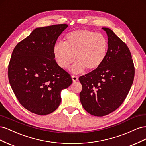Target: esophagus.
I'll return each mask as SVG.
<instances>
[{"mask_svg":"<svg viewBox=\"0 0 146 146\" xmlns=\"http://www.w3.org/2000/svg\"><path fill=\"white\" fill-rule=\"evenodd\" d=\"M72 81L74 82H76L78 80V77L76 76H72Z\"/></svg>","mask_w":146,"mask_h":146,"instance_id":"34e87169","label":"esophagus"}]
</instances>
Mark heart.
Returning a JSON list of instances; mask_svg holds the SVG:
<instances>
[{
  "instance_id": "1",
  "label": "heart",
  "mask_w": 146,
  "mask_h": 146,
  "mask_svg": "<svg viewBox=\"0 0 146 146\" xmlns=\"http://www.w3.org/2000/svg\"><path fill=\"white\" fill-rule=\"evenodd\" d=\"M108 42L104 35L87 29L72 31L66 35L63 43L54 47L56 63L61 68H67L75 60L71 68L73 73H80L85 68L92 70L99 68L105 59Z\"/></svg>"
}]
</instances>
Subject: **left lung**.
<instances>
[{"label":"left lung","instance_id":"1","mask_svg":"<svg viewBox=\"0 0 146 146\" xmlns=\"http://www.w3.org/2000/svg\"><path fill=\"white\" fill-rule=\"evenodd\" d=\"M108 36V50L100 67L79 77L82 85L80 100L86 111L104 116L118 108L133 82L135 68L126 44L113 31L103 27Z\"/></svg>","mask_w":146,"mask_h":146}]
</instances>
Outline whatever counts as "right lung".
<instances>
[{
  "instance_id": "1",
  "label": "right lung",
  "mask_w": 146,
  "mask_h": 146,
  "mask_svg": "<svg viewBox=\"0 0 146 146\" xmlns=\"http://www.w3.org/2000/svg\"><path fill=\"white\" fill-rule=\"evenodd\" d=\"M58 24L39 27L19 42L13 51L8 76L11 87L23 107L46 115L61 103V92L72 83L70 75L56 63L54 47L68 27Z\"/></svg>"
}]
</instances>
